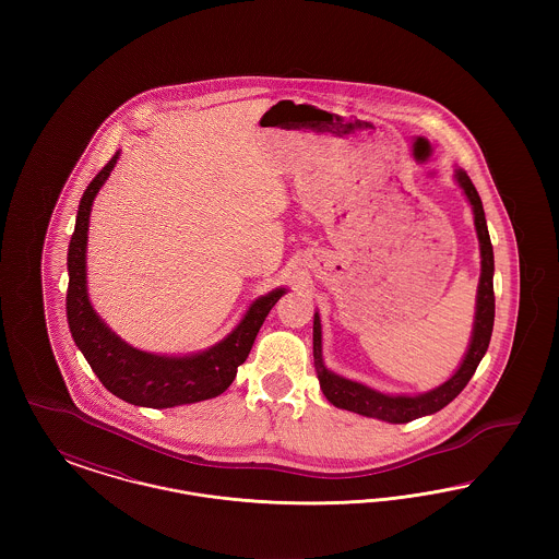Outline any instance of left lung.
Returning <instances> with one entry per match:
<instances>
[{
	"instance_id": "obj_1",
	"label": "left lung",
	"mask_w": 559,
	"mask_h": 559,
	"mask_svg": "<svg viewBox=\"0 0 559 559\" xmlns=\"http://www.w3.org/2000/svg\"><path fill=\"white\" fill-rule=\"evenodd\" d=\"M454 180L459 187L463 188V192L474 210V224H476V233H478L479 258H481L478 297H476V320H474L472 342H469L461 367L454 371L449 381H444L442 385H438L436 390H429L426 394H419V396L381 394L358 381H349L346 377H340L324 367V362H322V331H320V317L317 312L314 314V367L319 374L320 390L333 406L346 408L352 413L372 417V419H381L388 424H408L413 419L433 415L440 408H444L449 402L463 392V388L469 383V379L478 369L479 360L484 358L488 344H490L492 324H495V287H492L495 255H492V242L488 235L478 190L463 169L454 171Z\"/></svg>"
}]
</instances>
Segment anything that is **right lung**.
I'll list each match as a JSON object with an SVG mask.
<instances>
[{
    "mask_svg": "<svg viewBox=\"0 0 559 559\" xmlns=\"http://www.w3.org/2000/svg\"><path fill=\"white\" fill-rule=\"evenodd\" d=\"M117 159L119 153H115V157L85 188L75 219V233L69 242L67 320L71 335L92 371L117 399L148 408H171L215 399L235 381L237 369L247 360L267 312L287 289L281 287L258 297L228 337L199 354L159 356L135 349L117 337L105 320L94 312L85 281V249L92 203L107 182Z\"/></svg>",
    "mask_w": 559,
    "mask_h": 559,
    "instance_id": "1",
    "label": "right lung"
}]
</instances>
